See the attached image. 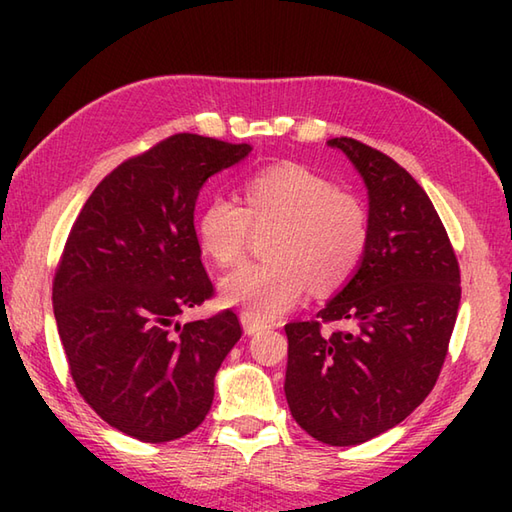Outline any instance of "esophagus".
Instances as JSON below:
<instances>
[{
  "instance_id": "esophagus-1",
  "label": "esophagus",
  "mask_w": 512,
  "mask_h": 512,
  "mask_svg": "<svg viewBox=\"0 0 512 512\" xmlns=\"http://www.w3.org/2000/svg\"><path fill=\"white\" fill-rule=\"evenodd\" d=\"M242 325H244V332H246V334H257V332L266 330V325H264V323H257V321H253V319L248 317V314H242Z\"/></svg>"
}]
</instances>
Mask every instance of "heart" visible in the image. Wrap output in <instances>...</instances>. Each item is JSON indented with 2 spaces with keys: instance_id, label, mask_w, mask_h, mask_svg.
Masks as SVG:
<instances>
[{
  "instance_id": "obj_1",
  "label": "heart",
  "mask_w": 512,
  "mask_h": 512,
  "mask_svg": "<svg viewBox=\"0 0 512 512\" xmlns=\"http://www.w3.org/2000/svg\"><path fill=\"white\" fill-rule=\"evenodd\" d=\"M253 233L268 235L266 264L246 266L220 284L222 301L257 323H270L301 301L339 290L363 264L372 220L352 191L301 165H279L244 182L242 206L213 195L195 220L202 253L215 266L244 262Z\"/></svg>"
}]
</instances>
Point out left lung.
Here are the masks:
<instances>
[{
  "label": "left lung",
  "mask_w": 512,
  "mask_h": 512,
  "mask_svg": "<svg viewBox=\"0 0 512 512\" xmlns=\"http://www.w3.org/2000/svg\"><path fill=\"white\" fill-rule=\"evenodd\" d=\"M367 187L363 264L317 319L292 321L286 400L314 440L352 447L396 427L429 396L460 306V266L429 195L361 140L332 138ZM341 320L347 331L323 333Z\"/></svg>",
  "instance_id": "left-lung-1"
}]
</instances>
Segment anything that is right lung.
I'll use <instances>...</instances> for the list:
<instances>
[{"label": "right lung", "mask_w": 512, "mask_h": 512, "mask_svg": "<svg viewBox=\"0 0 512 512\" xmlns=\"http://www.w3.org/2000/svg\"><path fill=\"white\" fill-rule=\"evenodd\" d=\"M250 149L169 136L105 176L72 224L52 281L65 358L83 400L136 440L198 429L242 336L233 310L184 325L176 317L215 292L193 226L198 193Z\"/></svg>", "instance_id": "add662e5"}]
</instances>
